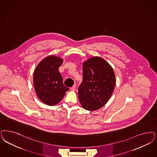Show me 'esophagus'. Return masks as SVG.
I'll return each mask as SVG.
<instances>
[{"instance_id":"34e87169","label":"esophagus","mask_w":157,"mask_h":157,"mask_svg":"<svg viewBox=\"0 0 157 157\" xmlns=\"http://www.w3.org/2000/svg\"><path fill=\"white\" fill-rule=\"evenodd\" d=\"M76 86L75 85H74L73 86L71 87L70 88L71 90L72 91H74L75 90Z\"/></svg>"}]
</instances>
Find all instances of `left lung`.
I'll return each mask as SVG.
<instances>
[{
    "label": "left lung",
    "mask_w": 157,
    "mask_h": 157,
    "mask_svg": "<svg viewBox=\"0 0 157 157\" xmlns=\"http://www.w3.org/2000/svg\"><path fill=\"white\" fill-rule=\"evenodd\" d=\"M115 86L113 68L100 57L83 63V81L78 87V98L82 107L88 111L103 107L111 98Z\"/></svg>",
    "instance_id": "left-lung-1"
}]
</instances>
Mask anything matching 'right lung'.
Returning <instances> with one entry per match:
<instances>
[{
    "instance_id": "right-lung-1",
    "label": "right lung",
    "mask_w": 157,
    "mask_h": 157,
    "mask_svg": "<svg viewBox=\"0 0 157 157\" xmlns=\"http://www.w3.org/2000/svg\"><path fill=\"white\" fill-rule=\"evenodd\" d=\"M63 59L49 56L42 59L33 72V86L39 98L43 103L53 106L60 102L69 88L63 84L59 68Z\"/></svg>"
}]
</instances>
